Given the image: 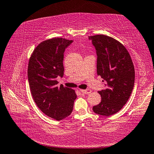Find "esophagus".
<instances>
[{
  "mask_svg": "<svg viewBox=\"0 0 154 154\" xmlns=\"http://www.w3.org/2000/svg\"><path fill=\"white\" fill-rule=\"evenodd\" d=\"M82 94H89L91 93V90L89 89H80L79 90Z\"/></svg>",
  "mask_w": 154,
  "mask_h": 154,
  "instance_id": "obj_1",
  "label": "esophagus"
}]
</instances>
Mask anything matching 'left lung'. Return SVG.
I'll return each instance as SVG.
<instances>
[{"mask_svg":"<svg viewBox=\"0 0 154 154\" xmlns=\"http://www.w3.org/2000/svg\"><path fill=\"white\" fill-rule=\"evenodd\" d=\"M97 54V74L104 83L99 91L101 102L94 106L97 114L108 116L118 112L127 102L135 83V69L125 47L109 36H89Z\"/></svg>","mask_w":154,"mask_h":154,"instance_id":"1","label":"left lung"}]
</instances>
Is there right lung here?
I'll use <instances>...</instances> for the list:
<instances>
[{
  "instance_id": "obj_1",
  "label": "right lung",
  "mask_w": 154,
  "mask_h": 154,
  "mask_svg": "<svg viewBox=\"0 0 154 154\" xmlns=\"http://www.w3.org/2000/svg\"><path fill=\"white\" fill-rule=\"evenodd\" d=\"M72 40L55 38L41 42L29 58L27 76L32 97L40 110L57 121L71 114L77 98L75 90L60 85L57 78L64 75L65 49Z\"/></svg>"
}]
</instances>
